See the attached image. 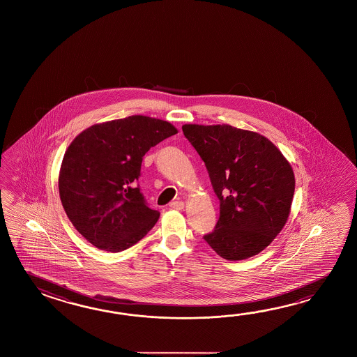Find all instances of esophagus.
Wrapping results in <instances>:
<instances>
[{
	"mask_svg": "<svg viewBox=\"0 0 357 357\" xmlns=\"http://www.w3.org/2000/svg\"><path fill=\"white\" fill-rule=\"evenodd\" d=\"M169 206H171L172 209H176V211H182V209L185 208V203L177 200V202H172V203L169 204Z\"/></svg>",
	"mask_w": 357,
	"mask_h": 357,
	"instance_id": "34e87169",
	"label": "esophagus"
}]
</instances>
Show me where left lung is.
Returning a JSON list of instances; mask_svg holds the SVG:
<instances>
[{"label": "left lung", "mask_w": 357, "mask_h": 357, "mask_svg": "<svg viewBox=\"0 0 357 357\" xmlns=\"http://www.w3.org/2000/svg\"><path fill=\"white\" fill-rule=\"evenodd\" d=\"M182 131L204 160L220 202V220L205 241L231 261L264 250L291 212L295 175L289 160L255 131L226 123H186Z\"/></svg>", "instance_id": "obj_1"}]
</instances>
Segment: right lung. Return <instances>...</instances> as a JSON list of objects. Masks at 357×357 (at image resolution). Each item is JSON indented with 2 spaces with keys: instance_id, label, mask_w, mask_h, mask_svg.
<instances>
[{
  "instance_id": "add662e5",
  "label": "right lung",
  "mask_w": 357,
  "mask_h": 357,
  "mask_svg": "<svg viewBox=\"0 0 357 357\" xmlns=\"http://www.w3.org/2000/svg\"><path fill=\"white\" fill-rule=\"evenodd\" d=\"M177 134L172 123L135 114L96 123L68 145L59 175L61 203L74 227L100 250L120 252L157 223L137 180L145 153Z\"/></svg>"
}]
</instances>
